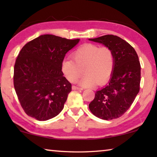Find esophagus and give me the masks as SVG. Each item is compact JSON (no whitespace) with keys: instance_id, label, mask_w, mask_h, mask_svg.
I'll use <instances>...</instances> for the list:
<instances>
[{"instance_id":"34e87169","label":"esophagus","mask_w":157,"mask_h":157,"mask_svg":"<svg viewBox=\"0 0 157 157\" xmlns=\"http://www.w3.org/2000/svg\"><path fill=\"white\" fill-rule=\"evenodd\" d=\"M72 89L73 90H82V89L80 88V87H78V86H73Z\"/></svg>"}]
</instances>
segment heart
<instances>
[{
	"mask_svg": "<svg viewBox=\"0 0 157 157\" xmlns=\"http://www.w3.org/2000/svg\"><path fill=\"white\" fill-rule=\"evenodd\" d=\"M73 59H65L62 63V71L69 82H78L83 86H94L97 83L105 84L112 75L115 59L110 48L100 47L94 44H85L72 53Z\"/></svg>",
	"mask_w": 157,
	"mask_h": 157,
	"instance_id": "b5f03b06",
	"label": "heart"
}]
</instances>
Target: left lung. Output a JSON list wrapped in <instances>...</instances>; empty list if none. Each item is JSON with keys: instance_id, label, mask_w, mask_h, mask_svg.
<instances>
[{"instance_id": "8db88e82", "label": "left lung", "mask_w": 157, "mask_h": 157, "mask_svg": "<svg viewBox=\"0 0 157 157\" xmlns=\"http://www.w3.org/2000/svg\"><path fill=\"white\" fill-rule=\"evenodd\" d=\"M89 40L110 48L115 59L109 82L95 92V98L89 105V109L94 116L103 120L118 118L129 109L139 92V57L134 48L118 36L107 34Z\"/></svg>"}]
</instances>
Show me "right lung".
Instances as JSON below:
<instances>
[{
  "label": "right lung",
  "instance_id": "right-lung-1",
  "mask_svg": "<svg viewBox=\"0 0 157 157\" xmlns=\"http://www.w3.org/2000/svg\"><path fill=\"white\" fill-rule=\"evenodd\" d=\"M79 41L44 34L21 50L14 64V86L28 116L44 121L62 111L71 91V84L63 76L62 63Z\"/></svg>",
  "mask_w": 157,
  "mask_h": 157
}]
</instances>
